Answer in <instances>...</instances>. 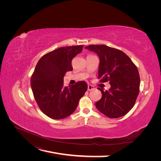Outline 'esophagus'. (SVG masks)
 <instances>
[{
    "label": "esophagus",
    "instance_id": "esophagus-1",
    "mask_svg": "<svg viewBox=\"0 0 161 161\" xmlns=\"http://www.w3.org/2000/svg\"><path fill=\"white\" fill-rule=\"evenodd\" d=\"M95 89V87L91 86V85H89L88 86V91H92V90H94Z\"/></svg>",
    "mask_w": 161,
    "mask_h": 161
}]
</instances>
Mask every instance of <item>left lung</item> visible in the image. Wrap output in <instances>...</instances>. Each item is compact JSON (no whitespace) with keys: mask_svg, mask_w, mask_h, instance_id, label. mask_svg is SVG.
Here are the masks:
<instances>
[{"mask_svg":"<svg viewBox=\"0 0 161 161\" xmlns=\"http://www.w3.org/2000/svg\"><path fill=\"white\" fill-rule=\"evenodd\" d=\"M100 58V82L109 81V91L98 87L102 98L96 103L98 110L109 118H118L127 114L136 103L140 92V78L136 66L122 51L106 45L86 47Z\"/></svg>","mask_w":161,"mask_h":161,"instance_id":"left-lung-1","label":"left lung"}]
</instances>
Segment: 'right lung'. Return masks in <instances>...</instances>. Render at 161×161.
<instances>
[{"instance_id": "1", "label": "right lung", "mask_w": 161, "mask_h": 161, "mask_svg": "<svg viewBox=\"0 0 161 161\" xmlns=\"http://www.w3.org/2000/svg\"><path fill=\"white\" fill-rule=\"evenodd\" d=\"M83 46L61 47L42 56L31 79L32 93L40 110L49 117L62 119L70 115L87 90L85 81L64 86V75L72 70V60Z\"/></svg>"}]
</instances>
